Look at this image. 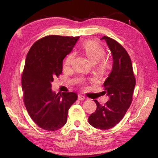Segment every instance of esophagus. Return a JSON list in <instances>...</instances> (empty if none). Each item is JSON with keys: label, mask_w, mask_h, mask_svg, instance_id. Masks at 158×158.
<instances>
[{"label": "esophagus", "mask_w": 158, "mask_h": 158, "mask_svg": "<svg viewBox=\"0 0 158 158\" xmlns=\"http://www.w3.org/2000/svg\"><path fill=\"white\" fill-rule=\"evenodd\" d=\"M85 98H86V97H85V96H83V95H78V99H79V101L85 100Z\"/></svg>", "instance_id": "obj_1"}]
</instances>
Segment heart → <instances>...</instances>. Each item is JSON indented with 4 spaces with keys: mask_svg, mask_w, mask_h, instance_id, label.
<instances>
[{
    "mask_svg": "<svg viewBox=\"0 0 158 158\" xmlns=\"http://www.w3.org/2000/svg\"><path fill=\"white\" fill-rule=\"evenodd\" d=\"M82 49L86 56L88 58V60L94 64L98 63L99 60L98 68L101 71L105 72L109 70L110 68V61L102 58L105 55V50L94 41H87L82 45ZM76 54L74 52H71L69 54L64 60V66L68 67L73 62Z\"/></svg>",
    "mask_w": 158,
    "mask_h": 158,
    "instance_id": "1",
    "label": "heart"
}]
</instances>
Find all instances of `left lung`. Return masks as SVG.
I'll return each instance as SVG.
<instances>
[{
  "label": "left lung",
  "mask_w": 158,
  "mask_h": 158,
  "mask_svg": "<svg viewBox=\"0 0 158 158\" xmlns=\"http://www.w3.org/2000/svg\"><path fill=\"white\" fill-rule=\"evenodd\" d=\"M101 40L106 41L113 57L111 73L104 82L105 94L110 99L104 106L94 100L97 110L90 114L88 122L97 129L107 130L118 123L129 109L136 80L131 58L125 48L110 37L103 36Z\"/></svg>",
  "instance_id": "obj_1"
}]
</instances>
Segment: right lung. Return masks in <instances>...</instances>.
Segmentation results:
<instances>
[{"mask_svg":"<svg viewBox=\"0 0 158 158\" xmlns=\"http://www.w3.org/2000/svg\"><path fill=\"white\" fill-rule=\"evenodd\" d=\"M79 37L47 36L32 45L22 76L23 102L32 120L41 129L54 131L67 120L69 110L77 101L74 92L56 94L52 82L62 73L63 61Z\"/></svg>","mask_w":158,"mask_h":158,"instance_id":"add662e5","label":"right lung"}]
</instances>
